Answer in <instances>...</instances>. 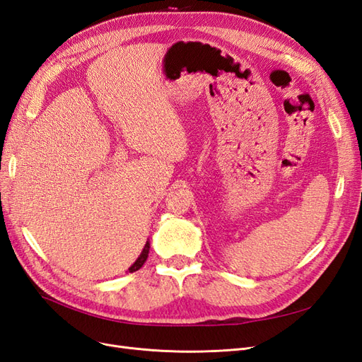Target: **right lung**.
Here are the masks:
<instances>
[{
    "instance_id": "1",
    "label": "right lung",
    "mask_w": 362,
    "mask_h": 362,
    "mask_svg": "<svg viewBox=\"0 0 362 362\" xmlns=\"http://www.w3.org/2000/svg\"><path fill=\"white\" fill-rule=\"evenodd\" d=\"M148 254H149V242H146V245H145L144 250H141L140 257L136 259L134 264L128 269V272H129V273H133V272L139 270L141 266H144V264H145V261H146V258H148Z\"/></svg>"
}]
</instances>
